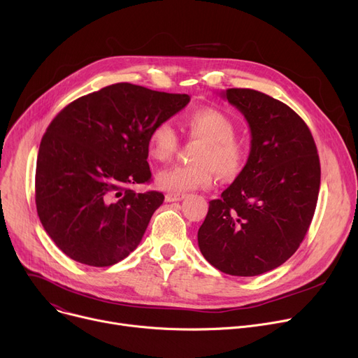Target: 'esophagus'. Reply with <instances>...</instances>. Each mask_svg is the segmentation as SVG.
Listing matches in <instances>:
<instances>
[{
  "label": "esophagus",
  "instance_id": "obj_1",
  "mask_svg": "<svg viewBox=\"0 0 358 358\" xmlns=\"http://www.w3.org/2000/svg\"><path fill=\"white\" fill-rule=\"evenodd\" d=\"M185 199L184 193H169L165 194V201L166 203H173V201H181Z\"/></svg>",
  "mask_w": 358,
  "mask_h": 358
}]
</instances>
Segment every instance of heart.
I'll list each match as a JSON object with an SVG mask.
<instances>
[{"label":"heart","mask_w":358,"mask_h":358,"mask_svg":"<svg viewBox=\"0 0 358 358\" xmlns=\"http://www.w3.org/2000/svg\"><path fill=\"white\" fill-rule=\"evenodd\" d=\"M188 136L199 141L193 165H178L161 170L155 182L161 189L182 193L189 189L207 188L216 181L217 173L223 178L239 176L248 159V144L236 136L233 119L214 108H199L182 119ZM178 148V136L169 121L152 127L148 135V154L158 162L169 161Z\"/></svg>","instance_id":"obj_1"}]
</instances>
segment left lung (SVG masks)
I'll return each mask as SVG.
<instances>
[{
  "instance_id": "1",
  "label": "left lung",
  "mask_w": 358,
  "mask_h": 358,
  "mask_svg": "<svg viewBox=\"0 0 358 358\" xmlns=\"http://www.w3.org/2000/svg\"><path fill=\"white\" fill-rule=\"evenodd\" d=\"M223 98L250 128L242 173L211 200L199 229V248L216 269L256 276L285 264L313 222L321 182L311 131L288 105L253 89H227Z\"/></svg>"
}]
</instances>
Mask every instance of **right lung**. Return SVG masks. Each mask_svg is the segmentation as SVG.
<instances>
[{"mask_svg": "<svg viewBox=\"0 0 358 358\" xmlns=\"http://www.w3.org/2000/svg\"><path fill=\"white\" fill-rule=\"evenodd\" d=\"M188 102V94L115 83L57 113L38 148L36 206L64 255L105 268L136 249L164 194L129 185L151 180L152 127Z\"/></svg>", "mask_w": 358, "mask_h": 358, "instance_id": "add662e5", "label": "right lung"}]
</instances>
